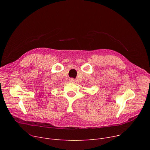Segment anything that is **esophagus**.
<instances>
[{"label": "esophagus", "instance_id": "obj_1", "mask_svg": "<svg viewBox=\"0 0 150 150\" xmlns=\"http://www.w3.org/2000/svg\"><path fill=\"white\" fill-rule=\"evenodd\" d=\"M69 81H70L71 82H74V81H74V79L71 78V79H69Z\"/></svg>", "mask_w": 150, "mask_h": 150}]
</instances>
